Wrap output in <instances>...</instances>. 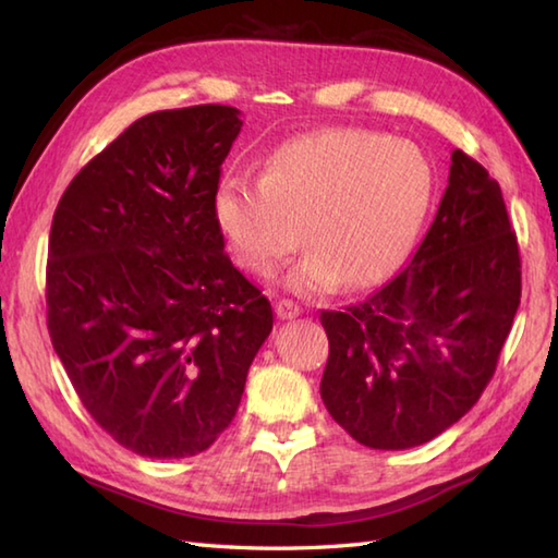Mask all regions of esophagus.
I'll list each match as a JSON object with an SVG mask.
<instances>
[{"mask_svg": "<svg viewBox=\"0 0 558 558\" xmlns=\"http://www.w3.org/2000/svg\"><path fill=\"white\" fill-rule=\"evenodd\" d=\"M276 314L280 318H298L302 314V310H300V304H294L292 300H278L276 302Z\"/></svg>", "mask_w": 558, "mask_h": 558, "instance_id": "34e87169", "label": "esophagus"}]
</instances>
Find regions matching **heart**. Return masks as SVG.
I'll return each instance as SVG.
<instances>
[{"instance_id":"1","label":"heart","mask_w":558,"mask_h":558,"mask_svg":"<svg viewBox=\"0 0 558 558\" xmlns=\"http://www.w3.org/2000/svg\"><path fill=\"white\" fill-rule=\"evenodd\" d=\"M434 165L412 141L338 126L270 153L260 180L225 177L213 220L232 258L270 276L302 244L286 286L300 294L364 290L393 276L434 196Z\"/></svg>"}]
</instances>
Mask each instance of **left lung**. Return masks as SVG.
Masks as SVG:
<instances>
[{
    "label": "left lung",
    "mask_w": 558,
    "mask_h": 558,
    "mask_svg": "<svg viewBox=\"0 0 558 558\" xmlns=\"http://www.w3.org/2000/svg\"><path fill=\"white\" fill-rule=\"evenodd\" d=\"M520 304V254L501 186L450 153L448 186L410 264L372 298L322 312V398L354 441H432L492 381Z\"/></svg>",
    "instance_id": "left-lung-1"
}]
</instances>
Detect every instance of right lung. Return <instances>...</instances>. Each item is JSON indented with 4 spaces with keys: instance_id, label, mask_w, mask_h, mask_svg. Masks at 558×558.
Listing matches in <instances>:
<instances>
[{
    "instance_id": "add662e5",
    "label": "right lung",
    "mask_w": 558,
    "mask_h": 558,
    "mask_svg": "<svg viewBox=\"0 0 558 558\" xmlns=\"http://www.w3.org/2000/svg\"><path fill=\"white\" fill-rule=\"evenodd\" d=\"M240 110L141 117L59 198L47 328L71 386L117 444L189 458L228 429L272 330L270 302L213 220Z\"/></svg>"
}]
</instances>
